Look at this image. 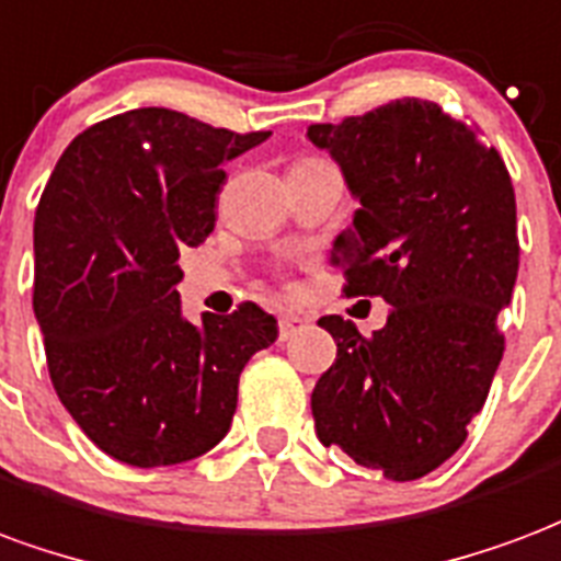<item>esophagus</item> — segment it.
<instances>
[{
    "mask_svg": "<svg viewBox=\"0 0 561 561\" xmlns=\"http://www.w3.org/2000/svg\"><path fill=\"white\" fill-rule=\"evenodd\" d=\"M300 323H302V318H297V314H291V312L279 314V339L282 342H285V339H291V335L300 330Z\"/></svg>",
    "mask_w": 561,
    "mask_h": 561,
    "instance_id": "34e87169",
    "label": "esophagus"
}]
</instances>
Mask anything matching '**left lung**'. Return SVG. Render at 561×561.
I'll use <instances>...</instances> for the list:
<instances>
[{"label": "left lung", "mask_w": 561, "mask_h": 561, "mask_svg": "<svg viewBox=\"0 0 561 561\" xmlns=\"http://www.w3.org/2000/svg\"><path fill=\"white\" fill-rule=\"evenodd\" d=\"M309 139L359 202L330 252L344 294L389 302L371 335L318 321L339 347L312 392L318 439L386 479H422L463 446L505 351L496 314L520 264L512 175L472 124L419 98L312 124Z\"/></svg>", "instance_id": "left-lung-1"}]
</instances>
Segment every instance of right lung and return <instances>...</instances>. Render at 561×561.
Here are the masks:
<instances>
[{
	"label": "right lung",
	"mask_w": 561,
	"mask_h": 561,
	"mask_svg": "<svg viewBox=\"0 0 561 561\" xmlns=\"http://www.w3.org/2000/svg\"><path fill=\"white\" fill-rule=\"evenodd\" d=\"M145 106L65 148L35 210V318L49 380L85 437L169 467L226 437L249 356L279 327L255 302L184 321L178 264L217 222L228 160L267 139Z\"/></svg>",
	"instance_id": "1"
}]
</instances>
